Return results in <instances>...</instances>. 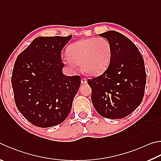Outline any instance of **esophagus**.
Wrapping results in <instances>:
<instances>
[{"label": "esophagus", "mask_w": 161, "mask_h": 161, "mask_svg": "<svg viewBox=\"0 0 161 161\" xmlns=\"http://www.w3.org/2000/svg\"><path fill=\"white\" fill-rule=\"evenodd\" d=\"M81 84H85L87 83V80H86V79L82 78L81 80Z\"/></svg>", "instance_id": "obj_1"}]
</instances>
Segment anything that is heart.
Listing matches in <instances>:
<instances>
[{
	"label": "heart",
	"instance_id": "b5f03b06",
	"mask_svg": "<svg viewBox=\"0 0 161 161\" xmlns=\"http://www.w3.org/2000/svg\"><path fill=\"white\" fill-rule=\"evenodd\" d=\"M64 63L73 69L80 63L86 75L97 77L106 72L112 58V47L104 38H90L73 43L67 50Z\"/></svg>",
	"mask_w": 161,
	"mask_h": 161
}]
</instances>
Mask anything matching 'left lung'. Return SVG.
<instances>
[{
	"label": "left lung",
	"instance_id": "8db88e82",
	"mask_svg": "<svg viewBox=\"0 0 161 161\" xmlns=\"http://www.w3.org/2000/svg\"><path fill=\"white\" fill-rule=\"evenodd\" d=\"M112 47L109 67L101 75L88 80L92 101L99 115L121 119L129 115L143 100L147 74L144 61L131 40L116 31L99 34Z\"/></svg>",
	"mask_w": 161,
	"mask_h": 161
}]
</instances>
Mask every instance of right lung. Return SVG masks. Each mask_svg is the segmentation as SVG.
<instances>
[{
	"mask_svg": "<svg viewBox=\"0 0 161 161\" xmlns=\"http://www.w3.org/2000/svg\"><path fill=\"white\" fill-rule=\"evenodd\" d=\"M72 36L36 38L14 63L11 79L14 102L35 126H55L70 113L81 78L63 74L61 51Z\"/></svg>",
	"mask_w": 161,
	"mask_h": 161,
	"instance_id": "add662e5",
	"label": "right lung"
}]
</instances>
